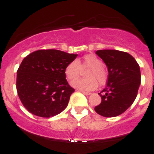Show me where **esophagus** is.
Masks as SVG:
<instances>
[{"instance_id":"esophagus-1","label":"esophagus","mask_w":154,"mask_h":154,"mask_svg":"<svg viewBox=\"0 0 154 154\" xmlns=\"http://www.w3.org/2000/svg\"><path fill=\"white\" fill-rule=\"evenodd\" d=\"M82 92L83 93V94H85V95H86V96H89V95H91V93L86 92V91H82Z\"/></svg>"}]
</instances>
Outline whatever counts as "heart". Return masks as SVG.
I'll list each match as a JSON object with an SVG mask.
<instances>
[{
	"label": "heart",
	"mask_w": 154,
	"mask_h": 154,
	"mask_svg": "<svg viewBox=\"0 0 154 154\" xmlns=\"http://www.w3.org/2000/svg\"><path fill=\"white\" fill-rule=\"evenodd\" d=\"M88 69L85 75L88 78L76 80L81 75L83 69ZM65 75L72 82L74 88L82 91H94L100 85H104L108 79V74L103 66V61L94 54H85L81 60H73L65 68Z\"/></svg>",
	"instance_id": "obj_1"
}]
</instances>
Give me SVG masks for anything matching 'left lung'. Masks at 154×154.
Instances as JSON below:
<instances>
[{"label": "left lung", "instance_id": "8db88e82", "mask_svg": "<svg viewBox=\"0 0 154 154\" xmlns=\"http://www.w3.org/2000/svg\"><path fill=\"white\" fill-rule=\"evenodd\" d=\"M96 54L104 61L109 76L106 87L99 93L102 102L95 107L97 114L113 118L124 113L137 97L141 84L139 65L133 57L118 50H98Z\"/></svg>", "mask_w": 154, "mask_h": 154}]
</instances>
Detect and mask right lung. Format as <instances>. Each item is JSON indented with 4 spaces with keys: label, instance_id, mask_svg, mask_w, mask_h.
<instances>
[{
    "label": "right lung",
    "instance_id": "1",
    "mask_svg": "<svg viewBox=\"0 0 154 154\" xmlns=\"http://www.w3.org/2000/svg\"><path fill=\"white\" fill-rule=\"evenodd\" d=\"M77 56L47 49L33 51L23 59L17 71L16 89L28 112L50 118L66 109L75 90L68 84L64 70Z\"/></svg>",
    "mask_w": 154,
    "mask_h": 154
}]
</instances>
